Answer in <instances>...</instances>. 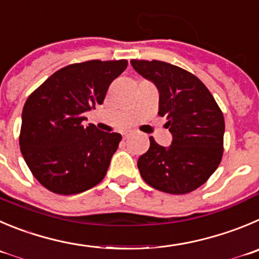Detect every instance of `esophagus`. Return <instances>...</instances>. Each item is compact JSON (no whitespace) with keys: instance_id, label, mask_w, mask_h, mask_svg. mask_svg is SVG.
I'll list each match as a JSON object with an SVG mask.
<instances>
[{"instance_id":"1","label":"esophagus","mask_w":259,"mask_h":259,"mask_svg":"<svg viewBox=\"0 0 259 259\" xmlns=\"http://www.w3.org/2000/svg\"><path fill=\"white\" fill-rule=\"evenodd\" d=\"M127 135H129V133L125 132V133H124V138H127Z\"/></svg>"}]
</instances>
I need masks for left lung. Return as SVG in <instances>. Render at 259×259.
<instances>
[{
    "instance_id": "obj_1",
    "label": "left lung",
    "mask_w": 259,
    "mask_h": 259,
    "mask_svg": "<svg viewBox=\"0 0 259 259\" xmlns=\"http://www.w3.org/2000/svg\"><path fill=\"white\" fill-rule=\"evenodd\" d=\"M138 74L159 93L158 115L172 134L170 147L149 138L151 146L138 159L142 178L168 194H187L216 171L224 153L225 120L207 87L192 72L163 61L132 60Z\"/></svg>"
}]
</instances>
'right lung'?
I'll use <instances>...</instances> for the list:
<instances>
[{"instance_id": "add662e5", "label": "right lung", "mask_w": 259, "mask_h": 259, "mask_svg": "<svg viewBox=\"0 0 259 259\" xmlns=\"http://www.w3.org/2000/svg\"><path fill=\"white\" fill-rule=\"evenodd\" d=\"M126 66V60L69 65L28 97L19 143L26 165L46 189L78 194L106 176L121 135L83 125L84 112L102 105L110 84Z\"/></svg>"}]
</instances>
